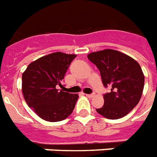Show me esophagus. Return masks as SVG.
I'll list each match as a JSON object with an SVG mask.
<instances>
[{
  "label": "esophagus",
  "instance_id": "esophagus-1",
  "mask_svg": "<svg viewBox=\"0 0 157 157\" xmlns=\"http://www.w3.org/2000/svg\"><path fill=\"white\" fill-rule=\"evenodd\" d=\"M86 96H87V97H89V98H91V97H93V96H95V94H94V93L86 94Z\"/></svg>",
  "mask_w": 157,
  "mask_h": 157
}]
</instances>
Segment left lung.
Listing matches in <instances>:
<instances>
[{"instance_id":"1","label":"left lung","mask_w":157,"mask_h":157,"mask_svg":"<svg viewBox=\"0 0 157 157\" xmlns=\"http://www.w3.org/2000/svg\"><path fill=\"white\" fill-rule=\"evenodd\" d=\"M88 59L99 69L104 86V105L96 111L107 119H120L137 105L144 88L145 76L137 61L116 50L91 52Z\"/></svg>"}]
</instances>
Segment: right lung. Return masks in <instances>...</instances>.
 <instances>
[{"instance_id": "right-lung-1", "label": "right lung", "mask_w": 157, "mask_h": 157, "mask_svg": "<svg viewBox=\"0 0 157 157\" xmlns=\"http://www.w3.org/2000/svg\"><path fill=\"white\" fill-rule=\"evenodd\" d=\"M76 55L55 52L31 62L22 74V93L30 108L41 119L56 122L72 113L79 96L58 90Z\"/></svg>"}]
</instances>
